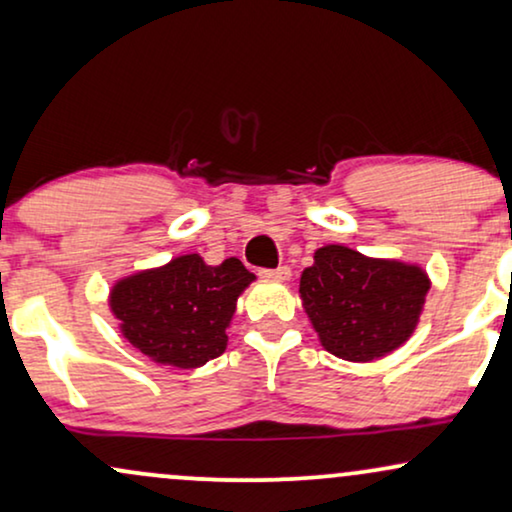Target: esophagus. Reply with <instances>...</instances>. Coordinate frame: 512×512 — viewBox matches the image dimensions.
<instances>
[{
	"label": "esophagus",
	"instance_id": "34e87169",
	"mask_svg": "<svg viewBox=\"0 0 512 512\" xmlns=\"http://www.w3.org/2000/svg\"><path fill=\"white\" fill-rule=\"evenodd\" d=\"M290 276H293L290 267H278V269H264L262 271V278H267V281H276V283H286V281H290Z\"/></svg>",
	"mask_w": 512,
	"mask_h": 512
}]
</instances>
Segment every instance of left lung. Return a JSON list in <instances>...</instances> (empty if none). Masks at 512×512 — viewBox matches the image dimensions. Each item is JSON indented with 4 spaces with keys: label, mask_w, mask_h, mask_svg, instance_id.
<instances>
[{
    "label": "left lung",
    "mask_w": 512,
    "mask_h": 512,
    "mask_svg": "<svg viewBox=\"0 0 512 512\" xmlns=\"http://www.w3.org/2000/svg\"><path fill=\"white\" fill-rule=\"evenodd\" d=\"M430 290L418 264L323 245L300 276V300L326 352L345 361L387 357L416 331Z\"/></svg>",
    "instance_id": "8db88e82"
}]
</instances>
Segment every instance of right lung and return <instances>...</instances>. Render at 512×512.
<instances>
[{
  "mask_svg": "<svg viewBox=\"0 0 512 512\" xmlns=\"http://www.w3.org/2000/svg\"><path fill=\"white\" fill-rule=\"evenodd\" d=\"M252 281L236 257L212 267L191 252L115 281L108 307L129 345L155 364L198 368L226 349V328Z\"/></svg>",
  "mask_w": 512,
  "mask_h": 512,
  "instance_id": "1",
  "label": "right lung"
}]
</instances>
